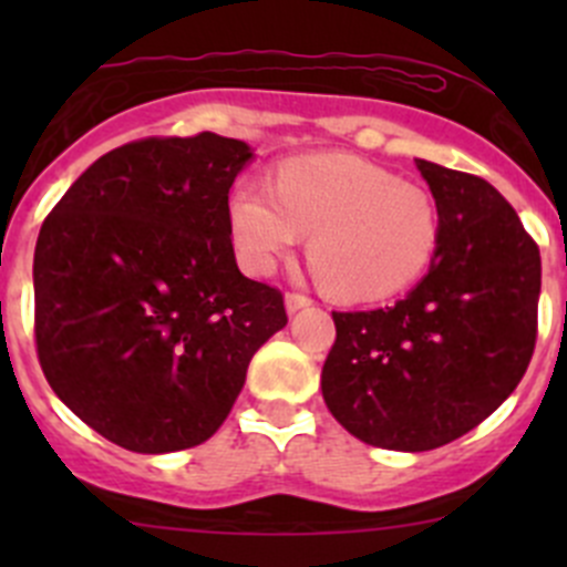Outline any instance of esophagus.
Listing matches in <instances>:
<instances>
[{
	"mask_svg": "<svg viewBox=\"0 0 567 567\" xmlns=\"http://www.w3.org/2000/svg\"><path fill=\"white\" fill-rule=\"evenodd\" d=\"M301 307H310V299H307L305 293H288V296H285V310H288V316L299 312Z\"/></svg>",
	"mask_w": 567,
	"mask_h": 567,
	"instance_id": "34e87169",
	"label": "esophagus"
}]
</instances>
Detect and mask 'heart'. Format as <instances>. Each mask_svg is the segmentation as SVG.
Here are the masks:
<instances>
[{
    "label": "heart",
    "mask_w": 567,
    "mask_h": 567,
    "mask_svg": "<svg viewBox=\"0 0 567 567\" xmlns=\"http://www.w3.org/2000/svg\"><path fill=\"white\" fill-rule=\"evenodd\" d=\"M227 227L251 277H268L310 236L307 257L342 301L405 293L425 277L442 241L436 197L422 183L348 153L288 158L271 188L238 183L227 199Z\"/></svg>",
    "instance_id": "b5f03b06"
}]
</instances>
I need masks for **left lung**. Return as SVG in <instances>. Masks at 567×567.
I'll return each instance as SVG.
<instances>
[{
    "label": "left lung",
    "mask_w": 567,
    "mask_h": 567,
    "mask_svg": "<svg viewBox=\"0 0 567 567\" xmlns=\"http://www.w3.org/2000/svg\"><path fill=\"white\" fill-rule=\"evenodd\" d=\"M442 214L431 268L398 305L331 312L320 373L334 420L364 444L425 453L455 442L516 390L535 351L540 251L477 175L416 158Z\"/></svg>",
    "instance_id": "left-lung-1"
}]
</instances>
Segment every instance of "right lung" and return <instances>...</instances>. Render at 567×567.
Segmentation results:
<instances>
[{"label": "right lung", "instance_id": "add662e5", "mask_svg": "<svg viewBox=\"0 0 567 567\" xmlns=\"http://www.w3.org/2000/svg\"><path fill=\"white\" fill-rule=\"evenodd\" d=\"M255 156L203 131L147 136L90 164L40 227L35 342L45 381L131 453L219 431L282 293L238 271L227 194Z\"/></svg>", "mask_w": 567, "mask_h": 567}]
</instances>
